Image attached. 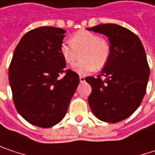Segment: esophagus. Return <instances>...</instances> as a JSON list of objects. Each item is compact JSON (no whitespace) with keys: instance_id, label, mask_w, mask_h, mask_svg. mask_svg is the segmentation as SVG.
<instances>
[{"instance_id":"esophagus-1","label":"esophagus","mask_w":155,"mask_h":155,"mask_svg":"<svg viewBox=\"0 0 155 155\" xmlns=\"http://www.w3.org/2000/svg\"><path fill=\"white\" fill-rule=\"evenodd\" d=\"M79 80H80L81 83H84V82L85 81V78H84V76H79Z\"/></svg>"}]
</instances>
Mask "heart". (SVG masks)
<instances>
[{
    "label": "heart",
    "instance_id": "heart-1",
    "mask_svg": "<svg viewBox=\"0 0 155 155\" xmlns=\"http://www.w3.org/2000/svg\"><path fill=\"white\" fill-rule=\"evenodd\" d=\"M61 54L65 61L72 64L81 54L82 61L75 63L72 70L78 74H86L101 70L108 60L110 48L107 41L86 30H80L73 34L71 41H64L61 45Z\"/></svg>",
    "mask_w": 155,
    "mask_h": 155
}]
</instances>
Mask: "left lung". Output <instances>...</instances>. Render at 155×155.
<instances>
[{
	"label": "left lung",
	"instance_id": "1",
	"mask_svg": "<svg viewBox=\"0 0 155 155\" xmlns=\"http://www.w3.org/2000/svg\"><path fill=\"white\" fill-rule=\"evenodd\" d=\"M87 30L105 35L110 43L101 74L85 78L92 87L90 108L101 121H123L137 110L146 94L150 70L144 47L135 33L118 25L103 24Z\"/></svg>",
	"mask_w": 155,
	"mask_h": 155
}]
</instances>
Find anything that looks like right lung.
<instances>
[{"label":"right lung","instance_id":"obj_1","mask_svg":"<svg viewBox=\"0 0 155 155\" xmlns=\"http://www.w3.org/2000/svg\"><path fill=\"white\" fill-rule=\"evenodd\" d=\"M65 32L61 28H36L22 37L14 51L8 68L13 101L32 125L49 128L60 123L79 84L76 72L64 71L60 48Z\"/></svg>","mask_w":155,"mask_h":155}]
</instances>
